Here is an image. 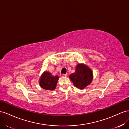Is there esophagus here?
<instances>
[{
    "mask_svg": "<svg viewBox=\"0 0 129 129\" xmlns=\"http://www.w3.org/2000/svg\"><path fill=\"white\" fill-rule=\"evenodd\" d=\"M60 76H61V77H66L67 75H66V74H61V75H60Z\"/></svg>",
    "mask_w": 129,
    "mask_h": 129,
    "instance_id": "34e87169",
    "label": "esophagus"
}]
</instances>
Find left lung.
Wrapping results in <instances>:
<instances>
[{
  "label": "left lung",
  "instance_id": "obj_1",
  "mask_svg": "<svg viewBox=\"0 0 129 129\" xmlns=\"http://www.w3.org/2000/svg\"><path fill=\"white\" fill-rule=\"evenodd\" d=\"M76 87L83 89L91 83L92 80V72L91 70L84 64H78L76 72L69 76Z\"/></svg>",
  "mask_w": 129,
  "mask_h": 129
}]
</instances>
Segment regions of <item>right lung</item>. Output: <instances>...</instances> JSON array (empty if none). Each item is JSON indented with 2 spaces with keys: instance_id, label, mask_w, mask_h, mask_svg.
I'll use <instances>...</instances> for the list:
<instances>
[{
  "instance_id": "add662e5",
  "label": "right lung",
  "mask_w": 129,
  "mask_h": 129,
  "mask_svg": "<svg viewBox=\"0 0 129 129\" xmlns=\"http://www.w3.org/2000/svg\"><path fill=\"white\" fill-rule=\"evenodd\" d=\"M58 78V76H51L49 72H45L40 77V86L45 90H53L56 88Z\"/></svg>"
}]
</instances>
